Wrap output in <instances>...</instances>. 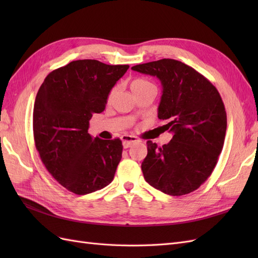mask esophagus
<instances>
[{
	"label": "esophagus",
	"mask_w": 258,
	"mask_h": 258,
	"mask_svg": "<svg viewBox=\"0 0 258 258\" xmlns=\"http://www.w3.org/2000/svg\"><path fill=\"white\" fill-rule=\"evenodd\" d=\"M121 141H122L123 147H124V148H128V147H130L134 143L138 142L139 140H138L136 137H134V136L123 135V136L121 137Z\"/></svg>",
	"instance_id": "34e87169"
}]
</instances>
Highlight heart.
Returning <instances> with one entry per match:
<instances>
[{
    "label": "heart",
    "mask_w": 258,
    "mask_h": 258,
    "mask_svg": "<svg viewBox=\"0 0 258 258\" xmlns=\"http://www.w3.org/2000/svg\"><path fill=\"white\" fill-rule=\"evenodd\" d=\"M152 87H155V85L145 79H136L131 82V89H132V91H134L135 95L140 91H143L147 88H152ZM115 91H116V87H113L110 90V92H108V95H107V101H111Z\"/></svg>",
    "instance_id": "1"
}]
</instances>
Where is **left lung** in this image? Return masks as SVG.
<instances>
[{"mask_svg": "<svg viewBox=\"0 0 258 258\" xmlns=\"http://www.w3.org/2000/svg\"><path fill=\"white\" fill-rule=\"evenodd\" d=\"M131 69L160 80L158 118L173 134L161 147L147 141L141 166L145 181L170 196L196 190L212 174L224 146L227 115L220 92L207 77L174 59Z\"/></svg>", "mask_w": 258, "mask_h": 258, "instance_id": "1", "label": "left lung"}]
</instances>
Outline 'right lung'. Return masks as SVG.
<instances>
[{"label":"right lung","instance_id":"add662e5","mask_svg":"<svg viewBox=\"0 0 258 258\" xmlns=\"http://www.w3.org/2000/svg\"><path fill=\"white\" fill-rule=\"evenodd\" d=\"M129 66L85 59L50 72L37 91L33 110L35 147L56 181L76 195L110 184L121 159L120 139H92V114L104 111L107 95Z\"/></svg>","mask_w":258,"mask_h":258}]
</instances>
